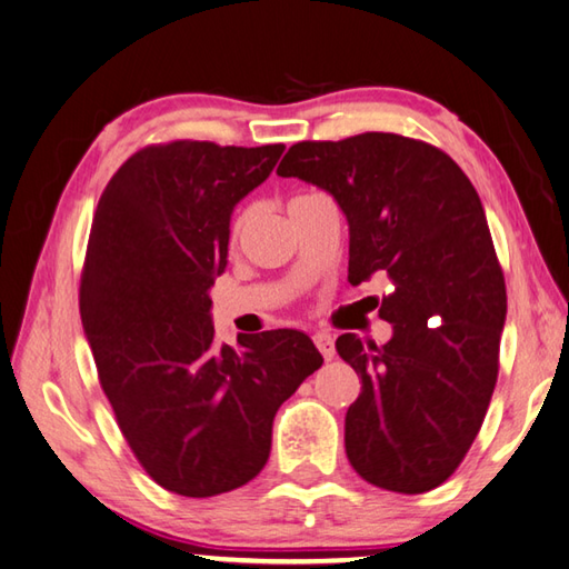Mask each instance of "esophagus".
<instances>
[{
    "label": "esophagus",
    "instance_id": "esophagus-1",
    "mask_svg": "<svg viewBox=\"0 0 569 569\" xmlns=\"http://www.w3.org/2000/svg\"><path fill=\"white\" fill-rule=\"evenodd\" d=\"M312 339H315V345H317V349L321 351V357H325L327 361H329V359H335V353H337V349H335V339H331V335H329V331H317V335H315Z\"/></svg>",
    "mask_w": 569,
    "mask_h": 569
}]
</instances>
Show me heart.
I'll use <instances>...</instances> for the list:
<instances>
[{
	"label": "heart",
	"instance_id": "obj_1",
	"mask_svg": "<svg viewBox=\"0 0 569 569\" xmlns=\"http://www.w3.org/2000/svg\"><path fill=\"white\" fill-rule=\"evenodd\" d=\"M302 198H309V196H297V198H292V202L302 200ZM292 202H289V206H292ZM248 222H250V212H248V210H242V212H238V216H234V220H232V224H230V238H232L234 242L240 240V234L244 232V228H248Z\"/></svg>",
	"mask_w": 569,
	"mask_h": 569
}]
</instances>
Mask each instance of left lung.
I'll return each instance as SVG.
<instances>
[{"mask_svg":"<svg viewBox=\"0 0 569 569\" xmlns=\"http://www.w3.org/2000/svg\"><path fill=\"white\" fill-rule=\"evenodd\" d=\"M277 176L335 196L349 222V282L386 274V345L337 339L361 379L345 446L367 483L433 490L483 426L498 381L508 295L486 210L451 156L399 133L289 148Z\"/></svg>","mask_w":569,"mask_h":569,"instance_id":"8db88e82","label":"left lung"}]
</instances>
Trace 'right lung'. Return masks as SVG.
<instances>
[{"instance_id":"right-lung-1","label":"right lung","mask_w":569,"mask_h":569,"mask_svg":"<svg viewBox=\"0 0 569 569\" xmlns=\"http://www.w3.org/2000/svg\"><path fill=\"white\" fill-rule=\"evenodd\" d=\"M282 151L141 148L91 222L79 309L101 389L138 463L178 496L250 483L270 458L277 409L325 361L297 329L216 345L210 287L228 264L230 216Z\"/></svg>"}]
</instances>
